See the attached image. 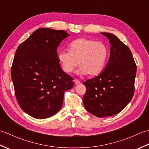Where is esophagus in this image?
Masks as SVG:
<instances>
[{
    "mask_svg": "<svg viewBox=\"0 0 149 149\" xmlns=\"http://www.w3.org/2000/svg\"><path fill=\"white\" fill-rule=\"evenodd\" d=\"M74 83H75V84H79L81 83L80 81H79L78 79H74Z\"/></svg>",
    "mask_w": 149,
    "mask_h": 149,
    "instance_id": "1",
    "label": "esophagus"
}]
</instances>
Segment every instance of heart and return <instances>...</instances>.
<instances>
[{
	"label": "heart",
	"mask_w": 149,
	"mask_h": 149,
	"mask_svg": "<svg viewBox=\"0 0 149 149\" xmlns=\"http://www.w3.org/2000/svg\"><path fill=\"white\" fill-rule=\"evenodd\" d=\"M68 51L59 52L58 61L63 70L71 73L77 65L79 74L90 76L99 74L106 64L108 50L102 42L82 38L73 41L68 45Z\"/></svg>",
	"instance_id": "1"
}]
</instances>
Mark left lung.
Returning a JSON list of instances; mask_svg holds the SVG:
<instances>
[{"label":"left lung","instance_id":"obj_1","mask_svg":"<svg viewBox=\"0 0 149 149\" xmlns=\"http://www.w3.org/2000/svg\"><path fill=\"white\" fill-rule=\"evenodd\" d=\"M101 34L108 38L111 45L108 63L100 74L83 83L86 87L84 107L99 118L118 114L131 100L137 70L127 45L113 34Z\"/></svg>","mask_w":149,"mask_h":149}]
</instances>
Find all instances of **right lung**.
Returning <instances> with one entry per match:
<instances>
[{"instance_id": "obj_1", "label": "right lung", "mask_w": 149, "mask_h": 149, "mask_svg": "<svg viewBox=\"0 0 149 149\" xmlns=\"http://www.w3.org/2000/svg\"><path fill=\"white\" fill-rule=\"evenodd\" d=\"M69 34L63 30L40 28L19 45L11 66V79L22 110L35 118L55 115L64 93L74 86L58 59L59 43Z\"/></svg>"}]
</instances>
